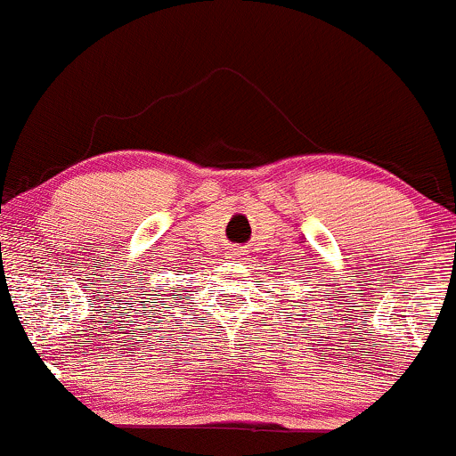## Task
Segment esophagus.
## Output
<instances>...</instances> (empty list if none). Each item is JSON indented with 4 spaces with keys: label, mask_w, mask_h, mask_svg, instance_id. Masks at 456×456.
I'll use <instances>...</instances> for the list:
<instances>
[{
    "label": "esophagus",
    "mask_w": 456,
    "mask_h": 456,
    "mask_svg": "<svg viewBox=\"0 0 456 456\" xmlns=\"http://www.w3.org/2000/svg\"><path fill=\"white\" fill-rule=\"evenodd\" d=\"M240 256H243V254H240V251H239V249H230V251H228V256H226V258H230V260H240Z\"/></svg>",
    "instance_id": "esophagus-1"
}]
</instances>
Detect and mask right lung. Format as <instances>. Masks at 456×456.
<instances>
[{"label":"right lung","mask_w":456,"mask_h":456,"mask_svg":"<svg viewBox=\"0 0 456 456\" xmlns=\"http://www.w3.org/2000/svg\"><path fill=\"white\" fill-rule=\"evenodd\" d=\"M144 303H149V301H144ZM149 312H153V309H149ZM144 314H147V312H144Z\"/></svg>","instance_id":"1"}]
</instances>
